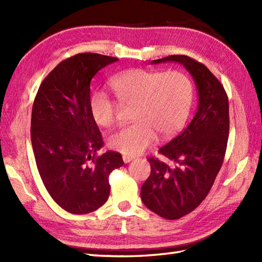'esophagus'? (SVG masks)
<instances>
[{
	"instance_id": "esophagus-1",
	"label": "esophagus",
	"mask_w": 262,
	"mask_h": 262,
	"mask_svg": "<svg viewBox=\"0 0 262 262\" xmlns=\"http://www.w3.org/2000/svg\"><path fill=\"white\" fill-rule=\"evenodd\" d=\"M135 158L132 157V155H122V160H124L125 163H129L132 160H134Z\"/></svg>"
}]
</instances>
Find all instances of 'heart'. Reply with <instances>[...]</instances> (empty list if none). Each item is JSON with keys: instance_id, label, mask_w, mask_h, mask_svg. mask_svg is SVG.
Segmentation results:
<instances>
[{"instance_id": "b5f03b06", "label": "heart", "mask_w": 262, "mask_h": 262, "mask_svg": "<svg viewBox=\"0 0 262 262\" xmlns=\"http://www.w3.org/2000/svg\"><path fill=\"white\" fill-rule=\"evenodd\" d=\"M121 103H135L133 119L109 137V146L117 152L136 155L157 141V134L169 138L179 133L190 115L193 102L191 80L178 71L133 69L114 76L109 82ZM90 114L97 125L115 124L117 104L104 93L93 94Z\"/></svg>"}]
</instances>
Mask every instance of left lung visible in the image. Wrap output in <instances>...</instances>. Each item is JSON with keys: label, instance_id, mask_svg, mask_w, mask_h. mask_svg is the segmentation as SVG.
<instances>
[{"label": "left lung", "instance_id": "1", "mask_svg": "<svg viewBox=\"0 0 262 262\" xmlns=\"http://www.w3.org/2000/svg\"><path fill=\"white\" fill-rule=\"evenodd\" d=\"M176 62L191 74L198 90V108L190 124L159 153L169 165L148 158L151 174L141 188V199L153 213L178 220L198 207L207 196L223 164L230 130L229 99L224 86L202 63L186 55L154 59Z\"/></svg>", "mask_w": 262, "mask_h": 262}]
</instances>
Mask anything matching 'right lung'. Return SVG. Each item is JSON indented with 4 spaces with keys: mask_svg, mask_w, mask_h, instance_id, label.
<instances>
[{
    "mask_svg": "<svg viewBox=\"0 0 262 262\" xmlns=\"http://www.w3.org/2000/svg\"><path fill=\"white\" fill-rule=\"evenodd\" d=\"M118 58L82 53L60 62L38 89L31 114V144L43 186L71 214H88L107 202L109 174L124 165L103 145L90 114L92 77Z\"/></svg>",
    "mask_w": 262,
    "mask_h": 262,
    "instance_id": "1",
    "label": "right lung"
}]
</instances>
